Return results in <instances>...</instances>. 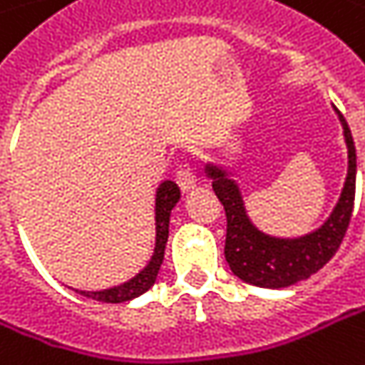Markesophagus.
<instances>
[{
  "label": "esophagus",
  "instance_id": "obj_1",
  "mask_svg": "<svg viewBox=\"0 0 365 365\" xmlns=\"http://www.w3.org/2000/svg\"><path fill=\"white\" fill-rule=\"evenodd\" d=\"M175 182H178V185L182 187V192H190L194 185H196V175H194V171L190 169V167H180L178 169V173H175Z\"/></svg>",
  "mask_w": 365,
  "mask_h": 365
}]
</instances>
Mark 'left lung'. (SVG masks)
Segmentation results:
<instances>
[{
    "mask_svg": "<svg viewBox=\"0 0 365 365\" xmlns=\"http://www.w3.org/2000/svg\"><path fill=\"white\" fill-rule=\"evenodd\" d=\"M347 144V175L332 212L318 229L299 237H277L260 231L247 217L246 202L233 173L217 163H206L204 171L212 180V190L225 206V258L231 272L250 285L283 289L306 281L324 267L339 250L351 221L355 198V144L345 118L334 107Z\"/></svg>",
    "mask_w": 365,
    "mask_h": 365,
    "instance_id": "left-lung-1",
    "label": "left lung"
}]
</instances>
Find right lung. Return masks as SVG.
<instances>
[{"instance_id": "1", "label": "right lung", "mask_w": 365, "mask_h": 365, "mask_svg": "<svg viewBox=\"0 0 365 365\" xmlns=\"http://www.w3.org/2000/svg\"><path fill=\"white\" fill-rule=\"evenodd\" d=\"M182 194L178 183L171 180H165L157 187L155 194V247H153V256L148 258V262L144 268H140L138 272L128 279L125 283L109 287V289L101 291H78L84 297H93L103 304H121V302H130L134 297H138L142 293L150 289L157 281L159 268L163 264V256H165V246H167V237H169V219H171V210L173 206L180 202Z\"/></svg>"}]
</instances>
